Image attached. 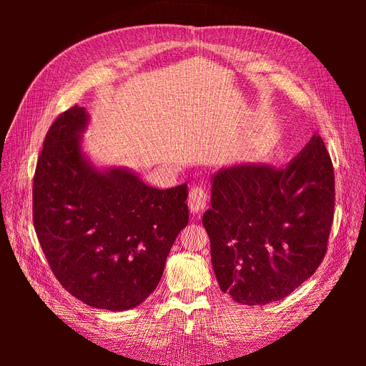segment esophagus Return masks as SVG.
Segmentation results:
<instances>
[{
    "instance_id": "1",
    "label": "esophagus",
    "mask_w": 366,
    "mask_h": 366,
    "mask_svg": "<svg viewBox=\"0 0 366 366\" xmlns=\"http://www.w3.org/2000/svg\"><path fill=\"white\" fill-rule=\"evenodd\" d=\"M207 202V192L203 186H194L191 192H189V200H187V204H189V209L192 214L202 212L204 209Z\"/></svg>"
}]
</instances>
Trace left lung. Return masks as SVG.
<instances>
[{
  "label": "left lung",
  "mask_w": 366,
  "mask_h": 366,
  "mask_svg": "<svg viewBox=\"0 0 366 366\" xmlns=\"http://www.w3.org/2000/svg\"><path fill=\"white\" fill-rule=\"evenodd\" d=\"M335 195L319 134L284 169L239 164L217 172L203 226L221 292L264 305L305 282L327 253Z\"/></svg>",
  "instance_id": "obj_1"
}]
</instances>
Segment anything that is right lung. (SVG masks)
<instances>
[{"label":"right lung","mask_w":366,"mask_h":366,"mask_svg":"<svg viewBox=\"0 0 366 366\" xmlns=\"http://www.w3.org/2000/svg\"><path fill=\"white\" fill-rule=\"evenodd\" d=\"M86 113L49 128L33 175V226L65 290L94 308H134L156 290L187 224V184L156 189L124 169L99 172L79 148Z\"/></svg>","instance_id":"1"}]
</instances>
